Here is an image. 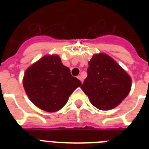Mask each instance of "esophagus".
Segmentation results:
<instances>
[{
	"instance_id": "34e87169",
	"label": "esophagus",
	"mask_w": 149,
	"mask_h": 149,
	"mask_svg": "<svg viewBox=\"0 0 149 149\" xmlns=\"http://www.w3.org/2000/svg\"><path fill=\"white\" fill-rule=\"evenodd\" d=\"M77 78H78V79H79V80L81 81V83H83V82H84V79H83V78H82L81 76H78V77H77Z\"/></svg>"
}]
</instances>
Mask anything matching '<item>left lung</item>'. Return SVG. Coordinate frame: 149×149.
<instances>
[{"mask_svg":"<svg viewBox=\"0 0 149 149\" xmlns=\"http://www.w3.org/2000/svg\"><path fill=\"white\" fill-rule=\"evenodd\" d=\"M88 64L87 77L80 88L91 104L101 111L118 106L131 91V77L105 53L94 54Z\"/></svg>","mask_w":149,"mask_h":149,"instance_id":"1","label":"left lung"}]
</instances>
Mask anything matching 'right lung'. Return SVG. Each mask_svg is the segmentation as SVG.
<instances>
[{"label":"right lung","mask_w":149,"mask_h":149,"mask_svg":"<svg viewBox=\"0 0 149 149\" xmlns=\"http://www.w3.org/2000/svg\"><path fill=\"white\" fill-rule=\"evenodd\" d=\"M81 85L58 55H46L29 66L24 74L23 86L29 100L47 112L59 111L72 92Z\"/></svg>","instance_id":"1"}]
</instances>
